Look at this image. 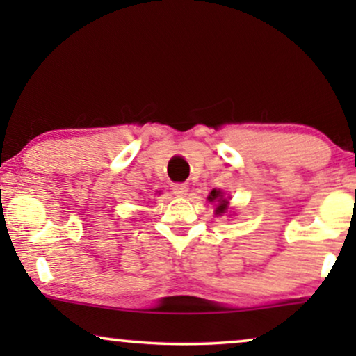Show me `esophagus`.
Instances as JSON below:
<instances>
[{"instance_id": "esophagus-1", "label": "esophagus", "mask_w": 356, "mask_h": 356, "mask_svg": "<svg viewBox=\"0 0 356 356\" xmlns=\"http://www.w3.org/2000/svg\"><path fill=\"white\" fill-rule=\"evenodd\" d=\"M172 189H173V194L175 196H186V193H188V184L186 183H175L173 186H172Z\"/></svg>"}]
</instances>
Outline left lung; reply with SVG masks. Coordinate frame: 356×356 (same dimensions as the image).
Returning a JSON list of instances; mask_svg holds the SVG:
<instances>
[{
    "instance_id": "obj_1",
    "label": "left lung",
    "mask_w": 356,
    "mask_h": 356,
    "mask_svg": "<svg viewBox=\"0 0 356 356\" xmlns=\"http://www.w3.org/2000/svg\"><path fill=\"white\" fill-rule=\"evenodd\" d=\"M209 201H217L218 202V206H217V213H223L227 211V207H228V201L227 199H223V196H222V191H217V189H212L211 191V196L207 197Z\"/></svg>"
}]
</instances>
